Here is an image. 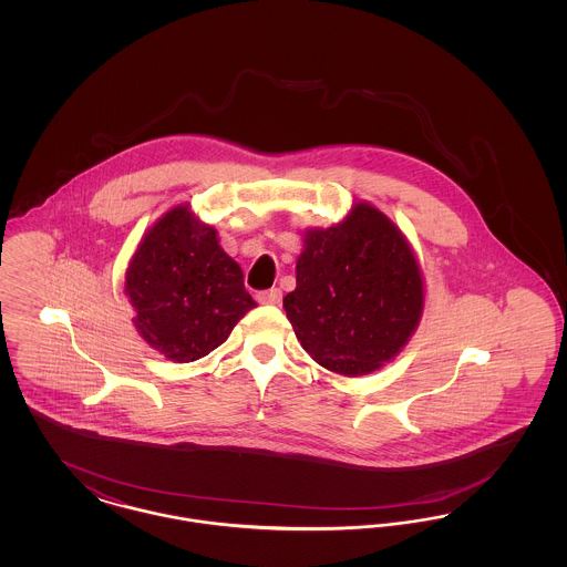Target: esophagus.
<instances>
[{
    "label": "esophagus",
    "mask_w": 567,
    "mask_h": 567,
    "mask_svg": "<svg viewBox=\"0 0 567 567\" xmlns=\"http://www.w3.org/2000/svg\"><path fill=\"white\" fill-rule=\"evenodd\" d=\"M257 299L261 301V303H266V306H278L280 303V299H282V291L280 289H268V291H261Z\"/></svg>",
    "instance_id": "1"
}]
</instances>
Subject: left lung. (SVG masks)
<instances>
[{
	"mask_svg": "<svg viewBox=\"0 0 567 567\" xmlns=\"http://www.w3.org/2000/svg\"><path fill=\"white\" fill-rule=\"evenodd\" d=\"M297 287L282 299L297 340L319 365L365 377L416 331L425 306L419 259L402 229L368 202L327 229H306Z\"/></svg>",
	"mask_w": 567,
	"mask_h": 567,
	"instance_id": "left-lung-1",
	"label": "left lung"
}]
</instances>
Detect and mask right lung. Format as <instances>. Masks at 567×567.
I'll return each instance as SVG.
<instances>
[{
    "label": "right lung",
    "instance_id": "right-lung-1",
    "mask_svg": "<svg viewBox=\"0 0 567 567\" xmlns=\"http://www.w3.org/2000/svg\"><path fill=\"white\" fill-rule=\"evenodd\" d=\"M134 324L148 347L189 363L220 347L255 299L215 227L174 206L146 231L125 271Z\"/></svg>",
    "mask_w": 567,
    "mask_h": 567
}]
</instances>
